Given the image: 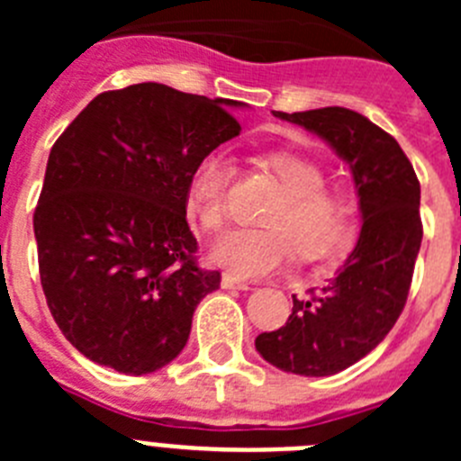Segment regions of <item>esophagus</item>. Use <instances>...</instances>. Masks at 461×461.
<instances>
[{
    "label": "esophagus",
    "mask_w": 461,
    "mask_h": 461,
    "mask_svg": "<svg viewBox=\"0 0 461 461\" xmlns=\"http://www.w3.org/2000/svg\"><path fill=\"white\" fill-rule=\"evenodd\" d=\"M221 288H235V291H247L249 288V281L240 279V276L230 275V272H226V275H221Z\"/></svg>",
    "instance_id": "esophagus-1"
}]
</instances>
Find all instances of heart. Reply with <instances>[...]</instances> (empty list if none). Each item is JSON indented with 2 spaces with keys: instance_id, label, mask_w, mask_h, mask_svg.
<instances>
[{
  "instance_id": "heart-1",
  "label": "heart",
  "mask_w": 461,
  "mask_h": 461,
  "mask_svg": "<svg viewBox=\"0 0 461 461\" xmlns=\"http://www.w3.org/2000/svg\"><path fill=\"white\" fill-rule=\"evenodd\" d=\"M266 166L286 194L263 221L270 228H230L210 247V258L238 276H263L279 270L291 258V244L303 258L328 256L344 230V201L323 189L325 173L316 161L276 152L266 157ZM233 173V158L223 149L207 152L191 170L186 205L205 230H217L226 219Z\"/></svg>"
}]
</instances>
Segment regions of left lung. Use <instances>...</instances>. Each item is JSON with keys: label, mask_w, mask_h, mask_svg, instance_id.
<instances>
[{"label": "left lung", "mask_w": 461, "mask_h": 461, "mask_svg": "<svg viewBox=\"0 0 461 461\" xmlns=\"http://www.w3.org/2000/svg\"><path fill=\"white\" fill-rule=\"evenodd\" d=\"M275 117L319 136L348 164L362 228L335 276L307 300L293 297L286 325L256 337V351L281 372L330 376L374 351L404 309L422 242L420 182L399 142L356 110Z\"/></svg>", "instance_id": "left-lung-1"}]
</instances>
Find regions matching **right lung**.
Segmentation results:
<instances>
[{
	"instance_id": "obj_1",
	"label": "right lung",
	"mask_w": 461,
	"mask_h": 461,
	"mask_svg": "<svg viewBox=\"0 0 461 461\" xmlns=\"http://www.w3.org/2000/svg\"><path fill=\"white\" fill-rule=\"evenodd\" d=\"M244 104L140 83L104 92L52 145L34 212L41 286L62 335L131 376L180 356L221 275L195 266L194 166L240 136Z\"/></svg>"
}]
</instances>
